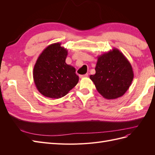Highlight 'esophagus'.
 Wrapping results in <instances>:
<instances>
[{"label":"esophagus","mask_w":155,"mask_h":155,"mask_svg":"<svg viewBox=\"0 0 155 155\" xmlns=\"http://www.w3.org/2000/svg\"><path fill=\"white\" fill-rule=\"evenodd\" d=\"M88 74H83V75H79V78H83L88 77Z\"/></svg>","instance_id":"obj_1"}]
</instances>
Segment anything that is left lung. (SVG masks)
<instances>
[{
  "mask_svg": "<svg viewBox=\"0 0 155 155\" xmlns=\"http://www.w3.org/2000/svg\"><path fill=\"white\" fill-rule=\"evenodd\" d=\"M96 74L90 79L97 92L107 100L122 96L133 80L132 66L125 56L114 48L97 57Z\"/></svg>",
  "mask_w": 155,
  "mask_h": 155,
  "instance_id": "left-lung-1",
  "label": "left lung"
}]
</instances>
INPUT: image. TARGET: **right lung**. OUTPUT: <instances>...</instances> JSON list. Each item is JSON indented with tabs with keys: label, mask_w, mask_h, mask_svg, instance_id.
Returning a JSON list of instances; mask_svg holds the SVG:
<instances>
[{
	"label": "right lung",
	"mask_w": 155,
	"mask_h": 155,
	"mask_svg": "<svg viewBox=\"0 0 155 155\" xmlns=\"http://www.w3.org/2000/svg\"><path fill=\"white\" fill-rule=\"evenodd\" d=\"M68 50L61 43L48 46L37 58L33 71L34 83L44 96L58 99L76 86L79 77L76 69L65 60Z\"/></svg>",
	"instance_id": "obj_1"
}]
</instances>
